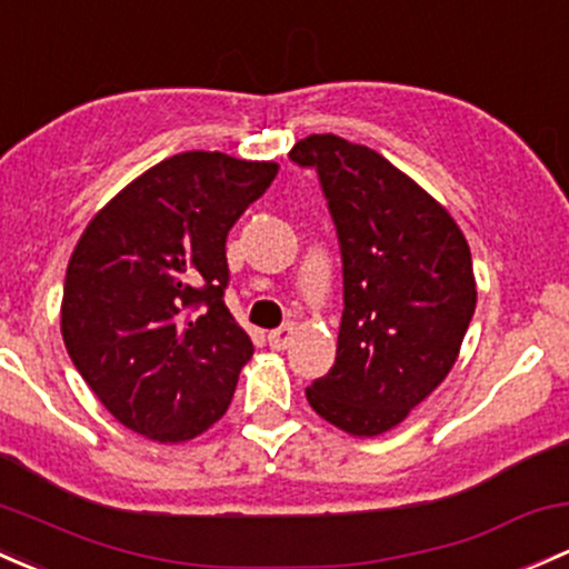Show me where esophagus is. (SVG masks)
I'll return each instance as SVG.
<instances>
[{"instance_id":"esophagus-1","label":"esophagus","mask_w":569,"mask_h":569,"mask_svg":"<svg viewBox=\"0 0 569 569\" xmlns=\"http://www.w3.org/2000/svg\"><path fill=\"white\" fill-rule=\"evenodd\" d=\"M295 332H297V327L291 325V321H286L283 327H278V330H272L269 332V346H272V349H286V346L291 343V338H295Z\"/></svg>"}]
</instances>
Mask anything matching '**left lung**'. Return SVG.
Returning <instances> with one entry per match:
<instances>
[{
  "label": "left lung",
  "instance_id": "obj_1",
  "mask_svg": "<svg viewBox=\"0 0 569 569\" xmlns=\"http://www.w3.org/2000/svg\"><path fill=\"white\" fill-rule=\"evenodd\" d=\"M316 169L343 259V319L330 373L305 390L351 436L406 420L458 360L477 286L463 231L376 149L321 133L289 152Z\"/></svg>",
  "mask_w": 569,
  "mask_h": 569
}]
</instances>
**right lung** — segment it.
<instances>
[{
    "label": "right lung",
    "instance_id": "right-lung-1",
    "mask_svg": "<svg viewBox=\"0 0 569 569\" xmlns=\"http://www.w3.org/2000/svg\"><path fill=\"white\" fill-rule=\"evenodd\" d=\"M278 163L182 152L89 220L62 291L68 355L124 428L174 445L229 409L248 332L226 308V237Z\"/></svg>",
    "mask_w": 569,
    "mask_h": 569
}]
</instances>
